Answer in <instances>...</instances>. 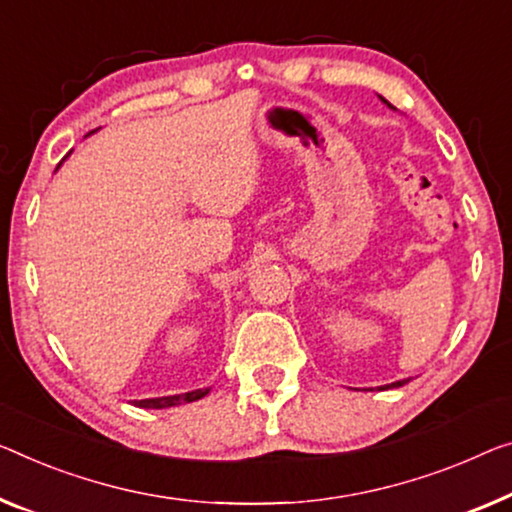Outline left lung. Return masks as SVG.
Here are the masks:
<instances>
[{
  "label": "left lung",
  "instance_id": "1",
  "mask_svg": "<svg viewBox=\"0 0 512 512\" xmlns=\"http://www.w3.org/2000/svg\"><path fill=\"white\" fill-rule=\"evenodd\" d=\"M379 98H381V96H379ZM381 101H384V103L388 105V108H393V105L388 103L386 98H381ZM407 381H409V379H400V381H393V384H386V386H379V388H381V391H384V388H398V386H404V384H407Z\"/></svg>",
  "mask_w": 512,
  "mask_h": 512
}]
</instances>
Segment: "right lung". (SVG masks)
I'll return each instance as SVG.
<instances>
[{
	"label": "right lung",
	"mask_w": 512,
	"mask_h": 512,
	"mask_svg": "<svg viewBox=\"0 0 512 512\" xmlns=\"http://www.w3.org/2000/svg\"><path fill=\"white\" fill-rule=\"evenodd\" d=\"M211 388H195V391L179 393V395H165V398H147V400H135V407L142 409H167V407H179V404L202 400Z\"/></svg>",
	"instance_id": "add662e5"
}]
</instances>
